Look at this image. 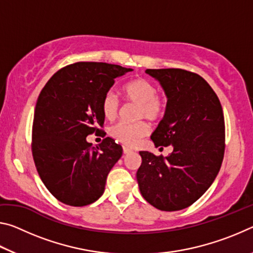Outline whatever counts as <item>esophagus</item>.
Returning <instances> with one entry per match:
<instances>
[{
	"label": "esophagus",
	"instance_id": "esophagus-1",
	"mask_svg": "<svg viewBox=\"0 0 253 253\" xmlns=\"http://www.w3.org/2000/svg\"><path fill=\"white\" fill-rule=\"evenodd\" d=\"M123 153L124 154H129V153H131V149H129V148L126 147V146H124L123 147Z\"/></svg>",
	"mask_w": 253,
	"mask_h": 253
}]
</instances>
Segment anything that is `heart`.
Segmentation results:
<instances>
[{"label":"heart","instance_id":"1","mask_svg":"<svg viewBox=\"0 0 253 253\" xmlns=\"http://www.w3.org/2000/svg\"><path fill=\"white\" fill-rule=\"evenodd\" d=\"M124 93L128 101L138 105L137 118H146L148 121H158L165 113L166 100L164 97L157 95L156 87L145 78H137L128 83L124 87ZM119 99L114 91L105 93L101 101V109L104 116L113 119L117 116L119 110ZM149 131L148 125L144 122L135 124L117 123L109 128V135L127 146H132Z\"/></svg>","mask_w":253,"mask_h":253}]
</instances>
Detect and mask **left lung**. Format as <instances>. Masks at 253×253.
<instances>
[{
	"instance_id": "obj_1",
	"label": "left lung",
	"mask_w": 253,
	"mask_h": 253,
	"mask_svg": "<svg viewBox=\"0 0 253 253\" xmlns=\"http://www.w3.org/2000/svg\"><path fill=\"white\" fill-rule=\"evenodd\" d=\"M168 98L151 136L155 147L172 145L168 157L139 152L136 173L143 198L161 211L193 204L212 185L224 156V116L216 93L202 77L183 69H146Z\"/></svg>"
}]
</instances>
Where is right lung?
<instances>
[{
    "label": "right lung",
    "instance_id": "obj_1",
    "mask_svg": "<svg viewBox=\"0 0 253 253\" xmlns=\"http://www.w3.org/2000/svg\"><path fill=\"white\" fill-rule=\"evenodd\" d=\"M129 71L105 62H77L55 72L41 90L34 109L32 155L42 182L60 202L84 207L104 194L123 148L110 137L93 147L87 136L101 131L102 98L115 79Z\"/></svg>",
    "mask_w": 253,
    "mask_h": 253
}]
</instances>
